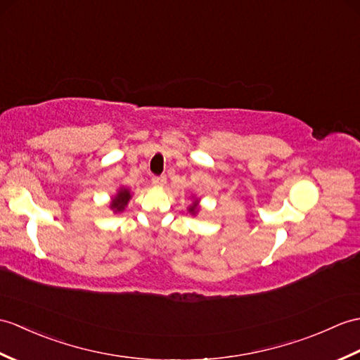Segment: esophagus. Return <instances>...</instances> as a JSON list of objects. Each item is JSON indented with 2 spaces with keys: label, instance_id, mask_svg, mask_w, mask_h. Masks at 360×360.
Wrapping results in <instances>:
<instances>
[{
  "label": "esophagus",
  "instance_id": "34e87169",
  "mask_svg": "<svg viewBox=\"0 0 360 360\" xmlns=\"http://www.w3.org/2000/svg\"><path fill=\"white\" fill-rule=\"evenodd\" d=\"M165 182H167L165 176H153L152 178V184L155 187H162V186H165Z\"/></svg>",
  "mask_w": 360,
  "mask_h": 360
}]
</instances>
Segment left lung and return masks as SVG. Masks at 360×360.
Listing matches in <instances>:
<instances>
[{"instance_id": "1", "label": "left lung", "mask_w": 360, "mask_h": 360, "mask_svg": "<svg viewBox=\"0 0 360 360\" xmlns=\"http://www.w3.org/2000/svg\"><path fill=\"white\" fill-rule=\"evenodd\" d=\"M188 210H190L191 213H195V212H196V204H193V205H191V207L188 208Z\"/></svg>"}]
</instances>
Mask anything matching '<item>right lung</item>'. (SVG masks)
Masks as SVG:
<instances>
[{"instance_id": "add662e5", "label": "right lung", "mask_w": 360, "mask_h": 360, "mask_svg": "<svg viewBox=\"0 0 360 360\" xmlns=\"http://www.w3.org/2000/svg\"><path fill=\"white\" fill-rule=\"evenodd\" d=\"M129 199H130V193H129V190H121L118 195H116V198L113 199V202H112V205H110V208H113L115 212H121V210H124V207L127 205V202H129Z\"/></svg>"}]
</instances>
